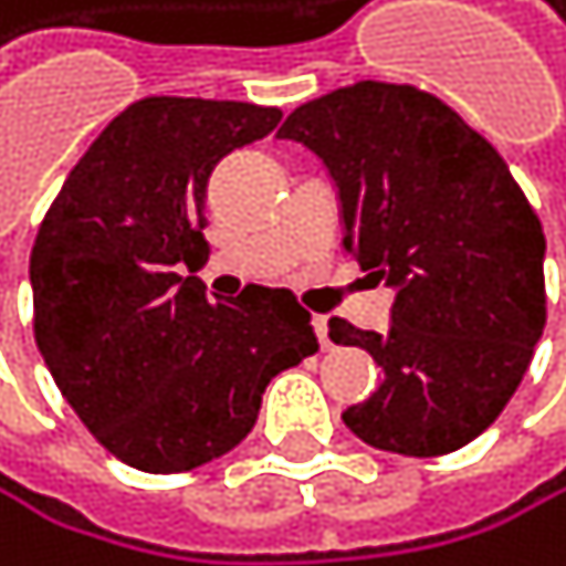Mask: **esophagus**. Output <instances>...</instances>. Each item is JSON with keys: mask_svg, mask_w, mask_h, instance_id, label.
<instances>
[{"mask_svg": "<svg viewBox=\"0 0 566 566\" xmlns=\"http://www.w3.org/2000/svg\"><path fill=\"white\" fill-rule=\"evenodd\" d=\"M313 331H316V337H319V347L326 352V347H331V319L316 313V316H313Z\"/></svg>", "mask_w": 566, "mask_h": 566, "instance_id": "1", "label": "esophagus"}]
</instances>
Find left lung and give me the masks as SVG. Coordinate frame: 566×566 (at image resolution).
Segmentation results:
<instances>
[{
	"label": "left lung",
	"instance_id": "left-lung-1",
	"mask_svg": "<svg viewBox=\"0 0 566 566\" xmlns=\"http://www.w3.org/2000/svg\"><path fill=\"white\" fill-rule=\"evenodd\" d=\"M277 135L326 163L344 250L397 289L382 334L331 319L334 344L365 347L382 368L344 424L400 455L473 442L512 400L546 326L543 222L512 169L449 104L407 83L331 90Z\"/></svg>",
	"mask_w": 566,
	"mask_h": 566
}]
</instances>
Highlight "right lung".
I'll return each instance as SVG.
<instances>
[{
	"mask_svg": "<svg viewBox=\"0 0 566 566\" xmlns=\"http://www.w3.org/2000/svg\"><path fill=\"white\" fill-rule=\"evenodd\" d=\"M277 120V107L240 99H135L72 166L33 240L44 365L96 442L142 473L235 449L268 382L319 352L289 289L214 302L195 274L211 253V169Z\"/></svg>",
	"mask_w": 566,
	"mask_h": 566,
	"instance_id": "obj_1",
	"label": "right lung"
}]
</instances>
